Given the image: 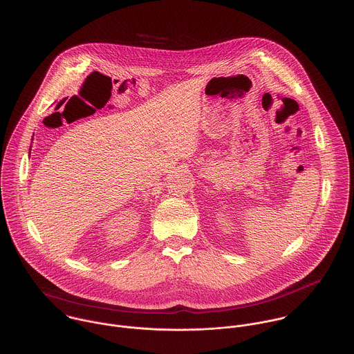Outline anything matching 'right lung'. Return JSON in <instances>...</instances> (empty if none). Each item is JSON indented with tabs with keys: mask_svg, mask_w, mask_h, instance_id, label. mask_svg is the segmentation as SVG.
Returning a JSON list of instances; mask_svg holds the SVG:
<instances>
[{
	"mask_svg": "<svg viewBox=\"0 0 354 354\" xmlns=\"http://www.w3.org/2000/svg\"><path fill=\"white\" fill-rule=\"evenodd\" d=\"M30 150H31V149H30Z\"/></svg>",
	"mask_w": 354,
	"mask_h": 354,
	"instance_id": "1",
	"label": "right lung"
}]
</instances>
